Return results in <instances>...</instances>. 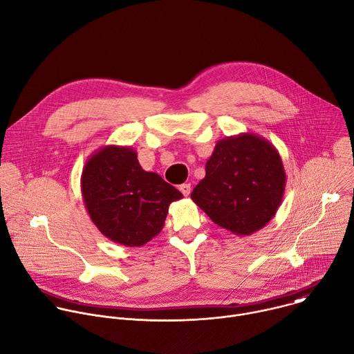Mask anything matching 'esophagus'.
Returning <instances> with one entry per match:
<instances>
[{
  "label": "esophagus",
  "instance_id": "obj_1",
  "mask_svg": "<svg viewBox=\"0 0 354 354\" xmlns=\"http://www.w3.org/2000/svg\"><path fill=\"white\" fill-rule=\"evenodd\" d=\"M179 190L182 192V194H183V196H186V197H187V196L190 194V190H192L190 183H183V185H180V186H179Z\"/></svg>",
  "mask_w": 354,
  "mask_h": 354
}]
</instances>
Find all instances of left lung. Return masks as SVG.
<instances>
[{"label":"left lung","instance_id":"1","mask_svg":"<svg viewBox=\"0 0 354 354\" xmlns=\"http://www.w3.org/2000/svg\"><path fill=\"white\" fill-rule=\"evenodd\" d=\"M286 186L278 150L256 133L216 142L205 164V176L192 200L223 229L249 234L263 229L277 214Z\"/></svg>","mask_w":354,"mask_h":354}]
</instances>
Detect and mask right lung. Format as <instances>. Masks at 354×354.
Segmentation results:
<instances>
[{
    "instance_id": "add662e5",
    "label": "right lung",
    "mask_w": 354,
    "mask_h": 354,
    "mask_svg": "<svg viewBox=\"0 0 354 354\" xmlns=\"http://www.w3.org/2000/svg\"><path fill=\"white\" fill-rule=\"evenodd\" d=\"M82 196L90 219L118 245L139 248L162 230L169 204L182 193L158 174L145 171L129 146L93 153L82 171Z\"/></svg>"
}]
</instances>
